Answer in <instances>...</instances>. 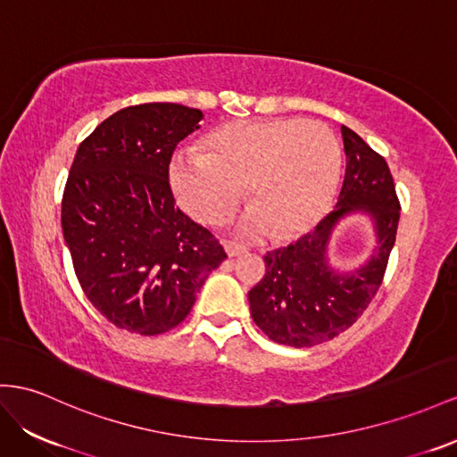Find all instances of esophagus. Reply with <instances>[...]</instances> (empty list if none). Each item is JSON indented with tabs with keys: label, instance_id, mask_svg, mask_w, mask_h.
I'll use <instances>...</instances> for the list:
<instances>
[{
	"label": "esophagus",
	"instance_id": "esophagus-1",
	"mask_svg": "<svg viewBox=\"0 0 457 457\" xmlns=\"http://www.w3.org/2000/svg\"><path fill=\"white\" fill-rule=\"evenodd\" d=\"M224 249H226L228 256H237V254L247 253V247H243V245H239L236 241H224Z\"/></svg>",
	"mask_w": 457,
	"mask_h": 457
}]
</instances>
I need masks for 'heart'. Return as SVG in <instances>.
I'll use <instances>...</instances> for the list:
<instances>
[{"label": "heart", "mask_w": 457, "mask_h": 457, "mask_svg": "<svg viewBox=\"0 0 457 457\" xmlns=\"http://www.w3.org/2000/svg\"><path fill=\"white\" fill-rule=\"evenodd\" d=\"M342 148L328 127L303 120H259L221 127L204 152H183L171 163V187L193 218L220 226L236 212L249 183L253 206L239 233L274 231L291 239L328 212L340 178Z\"/></svg>", "instance_id": "obj_1"}]
</instances>
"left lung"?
Instances as JSON below:
<instances>
[{
  "instance_id": "left-lung-1",
  "label": "left lung",
  "mask_w": 457,
  "mask_h": 457,
  "mask_svg": "<svg viewBox=\"0 0 457 457\" xmlns=\"http://www.w3.org/2000/svg\"><path fill=\"white\" fill-rule=\"evenodd\" d=\"M345 175L336 208L307 236L264 256L266 272L249 291L251 317L272 342L312 347L353 326L382 286L395 243L400 198L388 163L355 131L342 125ZM367 212L378 233L371 259L351 275H337L323 254L344 215Z\"/></svg>"
}]
</instances>
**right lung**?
Here are the masks:
<instances>
[{
  "instance_id": "add662e5",
  "label": "right lung",
  "mask_w": 457,
  "mask_h": 457,
  "mask_svg": "<svg viewBox=\"0 0 457 457\" xmlns=\"http://www.w3.org/2000/svg\"><path fill=\"white\" fill-rule=\"evenodd\" d=\"M203 112L171 102L129 106L79 145L63 189L62 228L85 295L117 328L158 336L185 320L220 241L175 204L173 150Z\"/></svg>"
}]
</instances>
